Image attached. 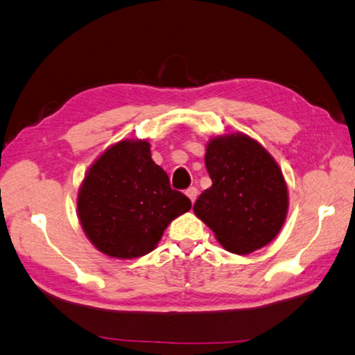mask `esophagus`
<instances>
[{"instance_id":"1","label":"esophagus","mask_w":355,"mask_h":355,"mask_svg":"<svg viewBox=\"0 0 355 355\" xmlns=\"http://www.w3.org/2000/svg\"><path fill=\"white\" fill-rule=\"evenodd\" d=\"M186 196L189 197V200L192 201V203H196V200H197V197H198V191H197V187H189V189L186 191Z\"/></svg>"}]
</instances>
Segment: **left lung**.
I'll list each match as a JSON object with an SVG mask.
<instances>
[{
	"mask_svg": "<svg viewBox=\"0 0 355 355\" xmlns=\"http://www.w3.org/2000/svg\"><path fill=\"white\" fill-rule=\"evenodd\" d=\"M205 164L212 180L193 214L227 252L246 255L272 241L286 220L289 193L274 157L246 134L214 137Z\"/></svg>",
	"mask_w": 355,
	"mask_h": 355,
	"instance_id": "1",
	"label": "left lung"
}]
</instances>
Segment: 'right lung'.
<instances>
[{
    "mask_svg": "<svg viewBox=\"0 0 355 355\" xmlns=\"http://www.w3.org/2000/svg\"><path fill=\"white\" fill-rule=\"evenodd\" d=\"M148 140H121L90 164L78 189L76 214L89 241L112 259L149 254L164 229L191 209L184 193L150 157Z\"/></svg>",
    "mask_w": 355,
    "mask_h": 355,
    "instance_id": "obj_1",
    "label": "right lung"
}]
</instances>
